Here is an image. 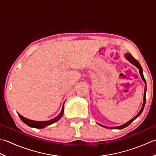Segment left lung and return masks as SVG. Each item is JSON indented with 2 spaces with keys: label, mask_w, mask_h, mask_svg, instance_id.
I'll use <instances>...</instances> for the list:
<instances>
[{
  "label": "left lung",
  "mask_w": 156,
  "mask_h": 156,
  "mask_svg": "<svg viewBox=\"0 0 156 156\" xmlns=\"http://www.w3.org/2000/svg\"><path fill=\"white\" fill-rule=\"evenodd\" d=\"M125 58L129 60V61L131 63V64H133V65H135V66H136V67H137L138 69H139V73H140V75H141V78H142V79H143V81H144V83H145V91H144V103H143V106H142V107H141V109L140 110V111H139V113L136 114V115L134 117V118L133 119H132L131 120H129V122H127L126 123H125V124H124V125H120V126H114V127H108V126H103V125H101V126H104V127H105V128H107V129H124V128H125V127H126L127 126H129L130 124H131L133 121H134V120L137 118V117H139V116H140V114H141V112H143V110H144V107H145V99H146V90H147V86H146V81H145V78H144V74H143V69H142V67H141V65L139 64V62L137 61V60H136L134 57H133L131 54H129V53H126L125 55Z\"/></svg>",
  "instance_id": "8db88e82"
}]
</instances>
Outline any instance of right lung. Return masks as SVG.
Wrapping results in <instances>:
<instances>
[{"label":"right lung","mask_w":156,"mask_h":156,"mask_svg":"<svg viewBox=\"0 0 156 156\" xmlns=\"http://www.w3.org/2000/svg\"><path fill=\"white\" fill-rule=\"evenodd\" d=\"M63 113H64V104H63V105H62L61 112H60V113L58 114V115L56 117H55V119L50 120H48V121H35V120L26 119L25 117H23V116H21V114H20L19 113H17V114H18L19 116L20 117V119H21L22 121L26 124L27 125H28L29 126H31V127H34V128H36V129H43V128H44V127L52 125V124L58 121V120L62 116Z\"/></svg>","instance_id":"obj_1"}]
</instances>
